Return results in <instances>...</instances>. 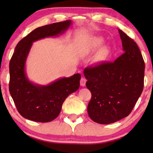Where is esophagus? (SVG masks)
Instances as JSON below:
<instances>
[{
    "instance_id": "esophagus-1",
    "label": "esophagus",
    "mask_w": 153,
    "mask_h": 153,
    "mask_svg": "<svg viewBox=\"0 0 153 153\" xmlns=\"http://www.w3.org/2000/svg\"><path fill=\"white\" fill-rule=\"evenodd\" d=\"M86 79L85 77H81V80H80V84L81 86H85V83H86Z\"/></svg>"
}]
</instances>
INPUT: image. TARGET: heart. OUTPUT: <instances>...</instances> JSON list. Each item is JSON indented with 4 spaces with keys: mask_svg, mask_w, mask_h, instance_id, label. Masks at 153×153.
Wrapping results in <instances>:
<instances>
[{
    "mask_svg": "<svg viewBox=\"0 0 153 153\" xmlns=\"http://www.w3.org/2000/svg\"><path fill=\"white\" fill-rule=\"evenodd\" d=\"M104 44V39L102 37H95L91 42L89 46V50L91 51H95L96 50L99 49ZM108 49L106 47H103L100 49L98 54L97 59L99 60H102L105 59L106 56H108Z\"/></svg>",
    "mask_w": 153,
    "mask_h": 153,
    "instance_id": "obj_1",
    "label": "heart"
}]
</instances>
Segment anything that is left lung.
<instances>
[{
  "instance_id": "8db88e82",
  "label": "left lung",
  "mask_w": 153,
  "mask_h": 153,
  "mask_svg": "<svg viewBox=\"0 0 153 153\" xmlns=\"http://www.w3.org/2000/svg\"><path fill=\"white\" fill-rule=\"evenodd\" d=\"M124 53L114 62L87 67L83 74L92 97L88 114L95 123L110 124L130 114L143 89L145 62L137 43L118 30Z\"/></svg>"
}]
</instances>
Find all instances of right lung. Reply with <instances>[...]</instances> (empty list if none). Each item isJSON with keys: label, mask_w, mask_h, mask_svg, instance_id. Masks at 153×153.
Masks as SVG:
<instances>
[{"label": "right lung", "mask_w": 153, "mask_h": 153, "mask_svg": "<svg viewBox=\"0 0 153 153\" xmlns=\"http://www.w3.org/2000/svg\"><path fill=\"white\" fill-rule=\"evenodd\" d=\"M71 20L39 27L19 42L10 62L9 91L19 113L30 120L47 123L59 115L71 93L79 89L81 74L62 78L51 84H34L27 78L25 64L33 42L64 33Z\"/></svg>", "instance_id": "add662e5"}]
</instances>
